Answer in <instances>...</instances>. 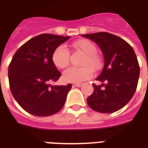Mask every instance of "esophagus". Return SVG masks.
<instances>
[{"label": "esophagus", "mask_w": 148, "mask_h": 148, "mask_svg": "<svg viewBox=\"0 0 148 148\" xmlns=\"http://www.w3.org/2000/svg\"><path fill=\"white\" fill-rule=\"evenodd\" d=\"M83 85V83H75V84H74L73 85V86H75V87H81V86H82Z\"/></svg>", "instance_id": "1"}]
</instances>
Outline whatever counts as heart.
Masks as SVG:
<instances>
[{
	"mask_svg": "<svg viewBox=\"0 0 148 148\" xmlns=\"http://www.w3.org/2000/svg\"><path fill=\"white\" fill-rule=\"evenodd\" d=\"M73 47L77 51L82 52L85 57L82 62V68H69L63 73V79L66 82L80 83L92 76L93 70L101 67V61L98 55L95 53L96 46L87 39H80L73 44ZM69 49L64 45H60L54 50L52 54L53 63L59 69H65L69 64Z\"/></svg>",
	"mask_w": 148,
	"mask_h": 148,
	"instance_id": "obj_1",
	"label": "heart"
}]
</instances>
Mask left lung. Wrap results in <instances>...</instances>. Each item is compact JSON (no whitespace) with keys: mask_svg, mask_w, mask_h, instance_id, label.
I'll return each instance as SVG.
<instances>
[{"mask_svg":"<svg viewBox=\"0 0 148 148\" xmlns=\"http://www.w3.org/2000/svg\"><path fill=\"white\" fill-rule=\"evenodd\" d=\"M82 36L98 45L104 59L97 80L105 84H93L94 92L87 98L88 104L99 113H114L125 107L136 91L140 75L137 57L131 45L113 34L102 32Z\"/></svg>","mask_w":148,"mask_h":148,"instance_id":"left-lung-1","label":"left lung"}]
</instances>
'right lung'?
I'll return each instance as SVG.
<instances>
[{"instance_id":"add662e5","label":"right lung","mask_w":148,"mask_h":148,"mask_svg":"<svg viewBox=\"0 0 148 148\" xmlns=\"http://www.w3.org/2000/svg\"><path fill=\"white\" fill-rule=\"evenodd\" d=\"M69 38L41 34L26 41L13 55L8 69L10 88L19 106L32 115H53L65 103L71 84L52 86L50 83L61 75L52 54Z\"/></svg>"}]
</instances>
